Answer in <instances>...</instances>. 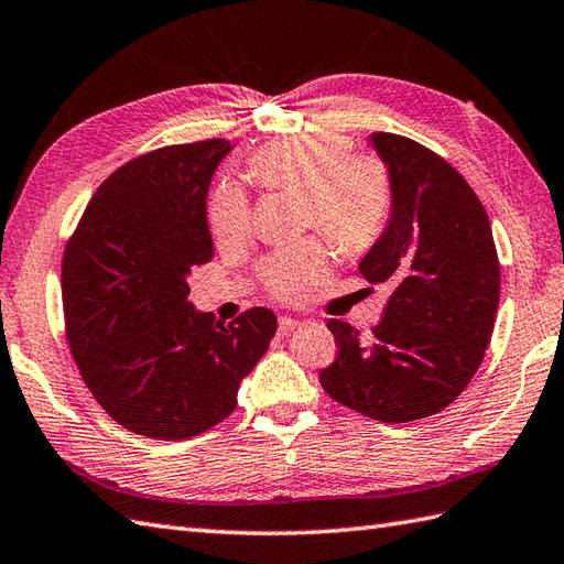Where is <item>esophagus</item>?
Returning <instances> with one entry per match:
<instances>
[{"label": "esophagus", "mask_w": 564, "mask_h": 564, "mask_svg": "<svg viewBox=\"0 0 564 564\" xmlns=\"http://www.w3.org/2000/svg\"><path fill=\"white\" fill-rule=\"evenodd\" d=\"M295 329H300L297 319H293V317H281L279 319V336H288V334H293Z\"/></svg>", "instance_id": "34e87169"}]
</instances>
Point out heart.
I'll return each instance as SVG.
<instances>
[{
	"mask_svg": "<svg viewBox=\"0 0 564 564\" xmlns=\"http://www.w3.org/2000/svg\"><path fill=\"white\" fill-rule=\"evenodd\" d=\"M247 173L261 189H297L303 226L322 230L341 252H360L382 235L391 206L387 165L372 153H352L344 134L310 132L269 141L247 161ZM208 228L218 245L245 238L250 226L247 194L235 182H220L208 196ZM329 273V252L310 238L283 247L261 267L269 293L297 303Z\"/></svg>",
	"mask_w": 564,
	"mask_h": 564,
	"instance_id": "1",
	"label": "heart"
}]
</instances>
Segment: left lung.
I'll return each instance as SVG.
<instances>
[{
	"instance_id": "obj_1",
	"label": "left lung",
	"mask_w": 564,
	"mask_h": 564,
	"mask_svg": "<svg viewBox=\"0 0 564 564\" xmlns=\"http://www.w3.org/2000/svg\"><path fill=\"white\" fill-rule=\"evenodd\" d=\"M370 139L389 167L391 216L360 273L389 283L391 295L370 336L326 322L338 356L319 382L372 421L411 423L447 409L480 368L500 305V259L486 206L459 170L409 137Z\"/></svg>"
}]
</instances>
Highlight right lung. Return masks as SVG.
I'll return each instance as SVG.
<instances>
[{"label": "right lung", "mask_w": 564, "mask_h": 564, "mask_svg": "<svg viewBox=\"0 0 564 564\" xmlns=\"http://www.w3.org/2000/svg\"><path fill=\"white\" fill-rule=\"evenodd\" d=\"M228 151L206 139L137 155L90 196L64 250L76 368L102 411L143 437L187 440L226 421L276 334L267 307L220 324L187 303V273L214 257L206 192Z\"/></svg>", "instance_id": "obj_1"}]
</instances>
